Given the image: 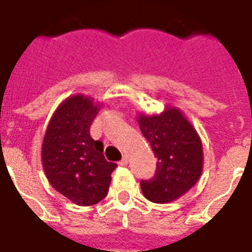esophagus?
<instances>
[{"mask_svg": "<svg viewBox=\"0 0 252 252\" xmlns=\"http://www.w3.org/2000/svg\"><path fill=\"white\" fill-rule=\"evenodd\" d=\"M119 163H120V166H126L128 164V157H123V159H121Z\"/></svg>", "mask_w": 252, "mask_h": 252, "instance_id": "esophagus-1", "label": "esophagus"}]
</instances>
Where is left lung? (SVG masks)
<instances>
[{
	"label": "left lung",
	"mask_w": 252,
	"mask_h": 252,
	"mask_svg": "<svg viewBox=\"0 0 252 252\" xmlns=\"http://www.w3.org/2000/svg\"><path fill=\"white\" fill-rule=\"evenodd\" d=\"M137 123L158 158L155 175L140 181L143 194L158 204L180 198L202 173L204 154L198 133L180 109L170 106L160 115H139Z\"/></svg>",
	"instance_id": "1"
}]
</instances>
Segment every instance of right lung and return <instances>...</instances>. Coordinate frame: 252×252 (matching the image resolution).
<instances>
[{
	"label": "right lung",
	"mask_w": 252,
	"mask_h": 252,
	"mask_svg": "<svg viewBox=\"0 0 252 252\" xmlns=\"http://www.w3.org/2000/svg\"><path fill=\"white\" fill-rule=\"evenodd\" d=\"M98 109L93 98L82 94L64 99L51 117L41 146L47 180L77 205H94L105 198L117 167L105 159L102 142L90 136Z\"/></svg>",
	"instance_id": "obj_1"
}]
</instances>
